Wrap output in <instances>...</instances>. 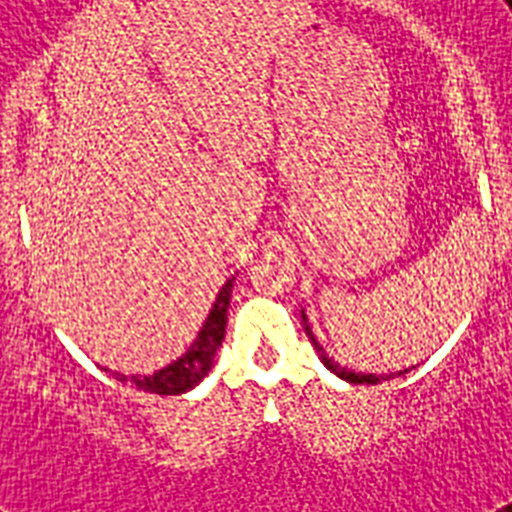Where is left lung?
Listing matches in <instances>:
<instances>
[{
  "mask_svg": "<svg viewBox=\"0 0 512 512\" xmlns=\"http://www.w3.org/2000/svg\"><path fill=\"white\" fill-rule=\"evenodd\" d=\"M303 324H305V332H308V337H311L313 348H316V353H319V358H321V361H324V366H327L329 372H335L337 377H342V380L353 382V385H377V382L390 380V377H398V374H404V372H406V369H404V372H398V374H364V372H348V369H345V366L337 364L335 358L327 356V350L321 348L319 340H316V337H313L311 327H308V319H305V313H303Z\"/></svg>",
  "mask_w": 512,
  "mask_h": 512,
  "instance_id": "8db88e82",
  "label": "left lung"
}]
</instances>
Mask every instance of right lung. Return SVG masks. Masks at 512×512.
<instances>
[{
	"instance_id": "right-lung-1",
	"label": "right lung",
	"mask_w": 512,
	"mask_h": 512,
	"mask_svg": "<svg viewBox=\"0 0 512 512\" xmlns=\"http://www.w3.org/2000/svg\"><path fill=\"white\" fill-rule=\"evenodd\" d=\"M231 292H233V276L223 284V289L217 292V300L209 311L204 327L199 329V337L191 342V348L185 350L183 356L172 361L170 366H164L159 372L146 374V377H124L116 374V380L138 385L140 390L148 393H159V396H180L196 388L212 369L215 353L220 348V342L225 337V324H228V305H231Z\"/></svg>"
}]
</instances>
